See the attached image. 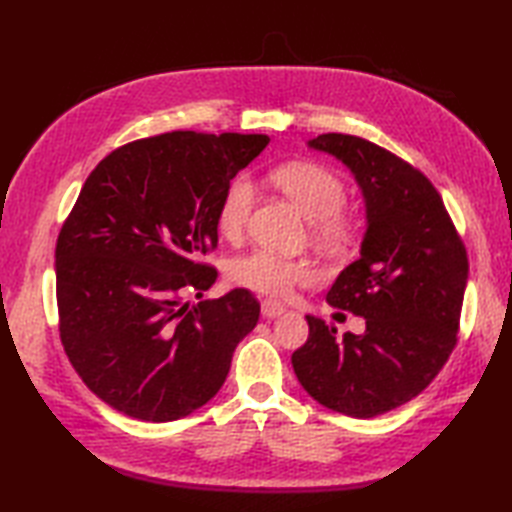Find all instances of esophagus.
Returning a JSON list of instances; mask_svg holds the SVG:
<instances>
[{"mask_svg":"<svg viewBox=\"0 0 512 512\" xmlns=\"http://www.w3.org/2000/svg\"><path fill=\"white\" fill-rule=\"evenodd\" d=\"M286 312V308L281 306V303H277V301H273V299H264L262 301V314L266 319H275V317H279V314H284Z\"/></svg>","mask_w":512,"mask_h":512,"instance_id":"1","label":"esophagus"}]
</instances>
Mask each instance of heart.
Instances as JSON below:
<instances>
[{"instance_id": "b5f03b06", "label": "heart", "mask_w": 512, "mask_h": 512, "mask_svg": "<svg viewBox=\"0 0 512 512\" xmlns=\"http://www.w3.org/2000/svg\"><path fill=\"white\" fill-rule=\"evenodd\" d=\"M273 178L277 187L295 202L312 222L314 237L330 248H343L354 237V220L341 211L345 202V184L339 173L319 162L299 160L279 167ZM255 204V187L246 176H237L226 184L217 204L215 224L224 237L233 239L244 231L250 209ZM228 279L237 286L281 297L297 284L312 279V268L299 259H286L266 248H255L235 257L228 264Z\"/></svg>"}]
</instances>
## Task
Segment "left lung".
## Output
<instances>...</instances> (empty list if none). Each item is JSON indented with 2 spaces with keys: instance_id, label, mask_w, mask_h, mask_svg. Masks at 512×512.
Here are the masks:
<instances>
[{
  "instance_id": "1",
  "label": "left lung",
  "mask_w": 512,
  "mask_h": 512,
  "mask_svg": "<svg viewBox=\"0 0 512 512\" xmlns=\"http://www.w3.org/2000/svg\"><path fill=\"white\" fill-rule=\"evenodd\" d=\"M308 147L341 160L363 191L361 257L325 299L363 317L365 332L336 339V328L308 314L292 367L319 405L374 418L416 398L449 361L469 257L440 193L409 162L350 134H321Z\"/></svg>"
}]
</instances>
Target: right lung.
Masks as SVG:
<instances>
[{
  "mask_svg": "<svg viewBox=\"0 0 512 512\" xmlns=\"http://www.w3.org/2000/svg\"><path fill=\"white\" fill-rule=\"evenodd\" d=\"M264 134L169 132L105 156L85 180L54 250L63 350L76 374L129 418L171 422L224 385L259 301L244 288L202 297L217 270L215 213Z\"/></svg>",
  "mask_w": 512,
  "mask_h": 512,
  "instance_id": "right-lung-1",
  "label": "right lung"
}]
</instances>
